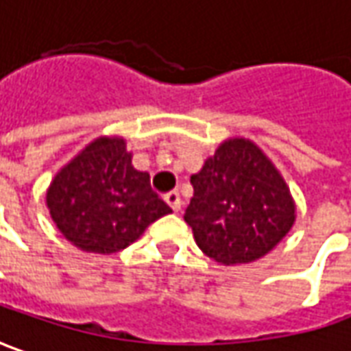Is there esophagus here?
<instances>
[{
  "mask_svg": "<svg viewBox=\"0 0 351 351\" xmlns=\"http://www.w3.org/2000/svg\"><path fill=\"white\" fill-rule=\"evenodd\" d=\"M165 202L173 208V212H180L182 202H180V194H178V192H169V194L165 196Z\"/></svg>",
  "mask_w": 351,
  "mask_h": 351,
  "instance_id": "obj_1",
  "label": "esophagus"
}]
</instances>
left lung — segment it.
<instances>
[{
  "mask_svg": "<svg viewBox=\"0 0 351 351\" xmlns=\"http://www.w3.org/2000/svg\"><path fill=\"white\" fill-rule=\"evenodd\" d=\"M184 212L198 245L221 264H243L270 252L295 221L284 178L248 139L219 145L198 175Z\"/></svg>",
  "mask_w": 351,
  "mask_h": 351,
  "instance_id": "obj_1",
  "label": "left lung"
}]
</instances>
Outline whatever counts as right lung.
<instances>
[{"instance_id":"obj_1","label":"right lung","mask_w":351,"mask_h":351,"mask_svg":"<svg viewBox=\"0 0 351 351\" xmlns=\"http://www.w3.org/2000/svg\"><path fill=\"white\" fill-rule=\"evenodd\" d=\"M50 215L69 243L110 254L173 210L153 192L149 175L132 167L120 138L95 139L56 175L46 194Z\"/></svg>"}]
</instances>
